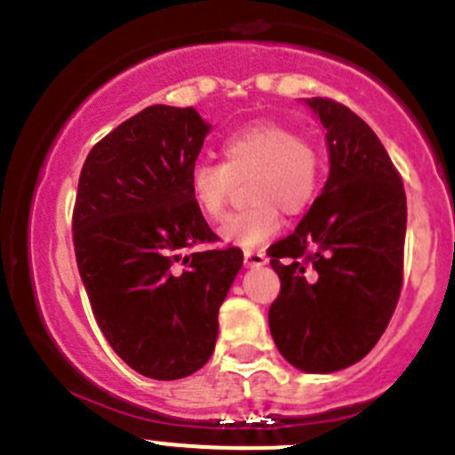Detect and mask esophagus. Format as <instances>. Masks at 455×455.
I'll use <instances>...</instances> for the list:
<instances>
[{"label": "esophagus", "mask_w": 455, "mask_h": 455, "mask_svg": "<svg viewBox=\"0 0 455 455\" xmlns=\"http://www.w3.org/2000/svg\"><path fill=\"white\" fill-rule=\"evenodd\" d=\"M267 263V256L263 251H254V250H245V265L247 267H260V265Z\"/></svg>", "instance_id": "obj_1"}]
</instances>
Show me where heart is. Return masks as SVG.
<instances>
[{"instance_id": "heart-1", "label": "heart", "mask_w": 455, "mask_h": 455, "mask_svg": "<svg viewBox=\"0 0 455 455\" xmlns=\"http://www.w3.org/2000/svg\"><path fill=\"white\" fill-rule=\"evenodd\" d=\"M251 205L223 221L219 236L238 247H259L278 226L281 214H300L314 201L321 183V155L307 139L281 124H254L223 141V164L199 161L190 170V195L210 221L221 219L234 179L250 174Z\"/></svg>"}]
</instances>
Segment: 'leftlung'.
Returning <instances> with one entry per match:
<instances>
[{
    "label": "left lung",
    "mask_w": 455,
    "mask_h": 455,
    "mask_svg": "<svg viewBox=\"0 0 455 455\" xmlns=\"http://www.w3.org/2000/svg\"><path fill=\"white\" fill-rule=\"evenodd\" d=\"M321 119L330 177L294 232L267 250L281 278L269 331L290 365L345 370L371 352L403 287L407 196L374 130L343 103L305 99Z\"/></svg>",
    "instance_id": "left-lung-1"
}]
</instances>
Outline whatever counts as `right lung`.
<instances>
[{
	"instance_id": "add662e5",
	"label": "right lung",
	"mask_w": 455,
	"mask_h": 455,
	"mask_svg": "<svg viewBox=\"0 0 455 455\" xmlns=\"http://www.w3.org/2000/svg\"><path fill=\"white\" fill-rule=\"evenodd\" d=\"M212 125L195 108L148 106L103 137L81 168L73 214L76 267L116 356L155 380L210 361L219 307L243 265L190 195V170Z\"/></svg>"
}]
</instances>
